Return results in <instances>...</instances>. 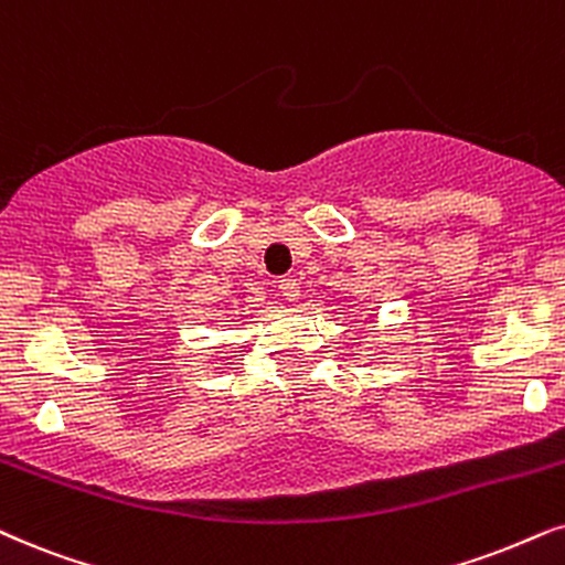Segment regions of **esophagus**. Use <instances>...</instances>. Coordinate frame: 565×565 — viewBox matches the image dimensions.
<instances>
[{
    "instance_id": "1",
    "label": "esophagus",
    "mask_w": 565,
    "mask_h": 565,
    "mask_svg": "<svg viewBox=\"0 0 565 565\" xmlns=\"http://www.w3.org/2000/svg\"><path fill=\"white\" fill-rule=\"evenodd\" d=\"M277 288H280V296L285 300H298V296H300V282L296 280V277H282Z\"/></svg>"
}]
</instances>
